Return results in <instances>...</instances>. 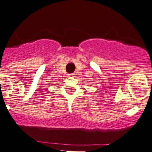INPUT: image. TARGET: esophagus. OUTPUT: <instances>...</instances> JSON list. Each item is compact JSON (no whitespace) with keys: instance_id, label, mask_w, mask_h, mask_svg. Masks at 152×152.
<instances>
[{"instance_id":"34e87169","label":"esophagus","mask_w":152,"mask_h":152,"mask_svg":"<svg viewBox=\"0 0 152 152\" xmlns=\"http://www.w3.org/2000/svg\"><path fill=\"white\" fill-rule=\"evenodd\" d=\"M68 75H69V77H71V78L74 77V74H73V73H69V74H68Z\"/></svg>"}]
</instances>
